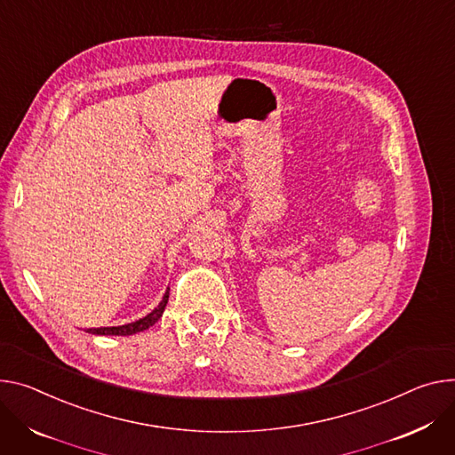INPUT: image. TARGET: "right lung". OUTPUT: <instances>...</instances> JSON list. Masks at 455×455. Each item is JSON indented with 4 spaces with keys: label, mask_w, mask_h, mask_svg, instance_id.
Here are the masks:
<instances>
[{
    "label": "right lung",
    "mask_w": 455,
    "mask_h": 455,
    "mask_svg": "<svg viewBox=\"0 0 455 455\" xmlns=\"http://www.w3.org/2000/svg\"><path fill=\"white\" fill-rule=\"evenodd\" d=\"M169 291H171V288H169ZM169 291L164 292L161 303H159L148 315H145L143 319L134 321V323H129V324H123V326L89 328V332H91V334H98V336H132V334L143 332V330H147L148 326H152V324L163 315V310H164V307H167V303H169Z\"/></svg>",
    "instance_id": "obj_1"
}]
</instances>
